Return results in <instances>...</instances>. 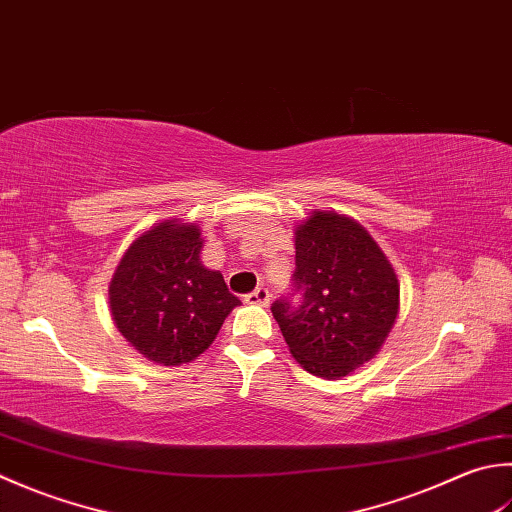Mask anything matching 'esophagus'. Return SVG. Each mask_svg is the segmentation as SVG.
<instances>
[{
    "label": "esophagus",
    "mask_w": 512,
    "mask_h": 512,
    "mask_svg": "<svg viewBox=\"0 0 512 512\" xmlns=\"http://www.w3.org/2000/svg\"><path fill=\"white\" fill-rule=\"evenodd\" d=\"M244 302L246 304H257V306H266L268 302H270V293H268V288L266 286H259V288H255L253 293H248V295H244Z\"/></svg>",
    "instance_id": "34e87169"
}]
</instances>
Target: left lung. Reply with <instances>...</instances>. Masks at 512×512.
Here are the masks:
<instances>
[{
	"instance_id": "left-lung-1",
	"label": "left lung",
	"mask_w": 512,
	"mask_h": 512,
	"mask_svg": "<svg viewBox=\"0 0 512 512\" xmlns=\"http://www.w3.org/2000/svg\"><path fill=\"white\" fill-rule=\"evenodd\" d=\"M270 310L308 373L344 377L382 348L399 310V284L362 226L315 213L295 230L293 282Z\"/></svg>"
}]
</instances>
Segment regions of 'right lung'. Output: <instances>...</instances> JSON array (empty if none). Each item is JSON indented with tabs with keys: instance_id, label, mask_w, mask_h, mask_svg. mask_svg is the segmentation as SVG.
<instances>
[{
	"instance_id": "right-lung-1",
	"label": "right lung",
	"mask_w": 512,
	"mask_h": 512,
	"mask_svg": "<svg viewBox=\"0 0 512 512\" xmlns=\"http://www.w3.org/2000/svg\"><path fill=\"white\" fill-rule=\"evenodd\" d=\"M202 246L197 226L164 222L135 239L110 282L119 333L157 364L202 355L239 304L222 273L199 262Z\"/></svg>"
}]
</instances>
